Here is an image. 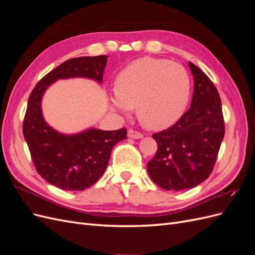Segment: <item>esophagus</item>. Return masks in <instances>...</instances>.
<instances>
[{"label":"esophagus","mask_w":255,"mask_h":255,"mask_svg":"<svg viewBox=\"0 0 255 255\" xmlns=\"http://www.w3.org/2000/svg\"><path fill=\"white\" fill-rule=\"evenodd\" d=\"M128 137L133 138V139H140V138L143 137V135L140 132H138V130L130 128L128 130Z\"/></svg>","instance_id":"34e87169"}]
</instances>
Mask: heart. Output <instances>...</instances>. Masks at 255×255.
I'll return each mask as SVG.
<instances>
[{"label":"heart","instance_id":"1","mask_svg":"<svg viewBox=\"0 0 255 255\" xmlns=\"http://www.w3.org/2000/svg\"><path fill=\"white\" fill-rule=\"evenodd\" d=\"M189 97L190 79L183 66L168 59L142 57L120 71L111 105L122 114L137 106L143 127L163 129L182 117Z\"/></svg>","mask_w":255,"mask_h":255}]
</instances>
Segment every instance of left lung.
I'll return each instance as SVG.
<instances>
[{
  "label": "left lung",
  "instance_id": "8db88e82",
  "mask_svg": "<svg viewBox=\"0 0 255 255\" xmlns=\"http://www.w3.org/2000/svg\"><path fill=\"white\" fill-rule=\"evenodd\" d=\"M194 95L189 110L174 125L153 134L157 151L146 166L165 190L194 188L212 173L225 137L221 100L210 78L192 63Z\"/></svg>",
  "mask_w": 255,
  "mask_h": 255
}]
</instances>
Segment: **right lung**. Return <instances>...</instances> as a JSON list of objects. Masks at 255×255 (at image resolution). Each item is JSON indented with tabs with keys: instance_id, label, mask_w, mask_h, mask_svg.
<instances>
[{
	"instance_id": "obj_1",
	"label": "right lung",
	"mask_w": 255,
	"mask_h": 255,
	"mask_svg": "<svg viewBox=\"0 0 255 255\" xmlns=\"http://www.w3.org/2000/svg\"><path fill=\"white\" fill-rule=\"evenodd\" d=\"M106 55L68 59L38 82L28 98L23 136L37 172L51 185L64 190H84L104 173L114 146L127 138V129L88 128L74 135L52 128L41 112V100L51 84L61 79L86 78L103 82Z\"/></svg>"
}]
</instances>
